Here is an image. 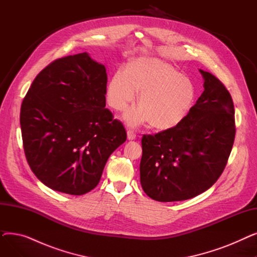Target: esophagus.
<instances>
[{
	"instance_id": "34e87169",
	"label": "esophagus",
	"mask_w": 257,
	"mask_h": 257,
	"mask_svg": "<svg viewBox=\"0 0 257 257\" xmlns=\"http://www.w3.org/2000/svg\"><path fill=\"white\" fill-rule=\"evenodd\" d=\"M127 138H128V140H136L137 139V133H136V131L134 130H132V129H129L128 131H127Z\"/></svg>"
}]
</instances>
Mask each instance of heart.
I'll return each instance as SVG.
<instances>
[{
	"mask_svg": "<svg viewBox=\"0 0 257 257\" xmlns=\"http://www.w3.org/2000/svg\"><path fill=\"white\" fill-rule=\"evenodd\" d=\"M140 94L141 106L130 108L124 117L137 126L151 120L158 129L177 126L190 111L195 88L188 79L170 64L155 58H140L127 69H119L107 88V101L123 110Z\"/></svg>",
	"mask_w": 257,
	"mask_h": 257,
	"instance_id": "heart-1",
	"label": "heart"
}]
</instances>
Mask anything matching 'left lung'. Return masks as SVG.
Returning a JSON list of instances; mask_svg holds the SVG:
<instances>
[{"label": "left lung", "mask_w": 257, "mask_h": 257, "mask_svg": "<svg viewBox=\"0 0 257 257\" xmlns=\"http://www.w3.org/2000/svg\"><path fill=\"white\" fill-rule=\"evenodd\" d=\"M204 91L181 123L142 139L141 184L159 202L194 198L222 175L235 138L230 92L217 77L200 70Z\"/></svg>", "instance_id": "obj_1"}]
</instances>
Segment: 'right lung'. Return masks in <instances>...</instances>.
I'll list each match as a JSON object with an SVG mask.
<instances>
[{"mask_svg":"<svg viewBox=\"0 0 257 257\" xmlns=\"http://www.w3.org/2000/svg\"><path fill=\"white\" fill-rule=\"evenodd\" d=\"M107 74L87 53L52 61L25 96L20 123L35 176L54 191L84 195L127 133L106 105Z\"/></svg>","mask_w":257,"mask_h":257,"instance_id":"obj_1","label":"right lung"}]
</instances>
